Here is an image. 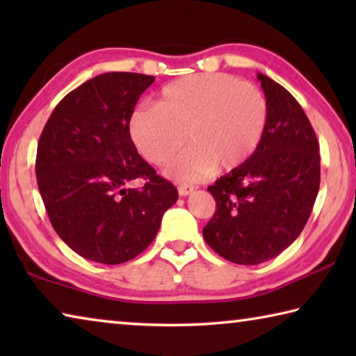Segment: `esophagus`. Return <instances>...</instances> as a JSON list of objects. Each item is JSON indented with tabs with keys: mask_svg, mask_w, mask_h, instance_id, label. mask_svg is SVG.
Listing matches in <instances>:
<instances>
[{
	"mask_svg": "<svg viewBox=\"0 0 356 356\" xmlns=\"http://www.w3.org/2000/svg\"><path fill=\"white\" fill-rule=\"evenodd\" d=\"M195 190L193 188L191 185H179V195L180 196H186V195H190V193Z\"/></svg>",
	"mask_w": 356,
	"mask_h": 356,
	"instance_id": "obj_1",
	"label": "esophagus"
}]
</instances>
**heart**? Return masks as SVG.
<instances>
[{
    "label": "heart",
    "instance_id": "b5f03b06",
    "mask_svg": "<svg viewBox=\"0 0 356 356\" xmlns=\"http://www.w3.org/2000/svg\"><path fill=\"white\" fill-rule=\"evenodd\" d=\"M268 104L261 89L229 74H196L161 89L155 106L130 118V136L144 159L165 165L184 146L190 149L168 168L172 179L193 182L215 170L234 171L261 146Z\"/></svg>",
    "mask_w": 356,
    "mask_h": 356
}]
</instances>
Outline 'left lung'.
<instances>
[{"label": "left lung", "mask_w": 356, "mask_h": 356, "mask_svg": "<svg viewBox=\"0 0 356 356\" xmlns=\"http://www.w3.org/2000/svg\"><path fill=\"white\" fill-rule=\"evenodd\" d=\"M268 122L256 154L209 186L216 209L202 229L207 245L240 265L270 261L295 242L321 186L316 131L293 95L257 74Z\"/></svg>", "instance_id": "left-lung-1"}]
</instances>
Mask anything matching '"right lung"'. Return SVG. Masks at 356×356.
Instances as JSON below:
<instances>
[{"label": "right lung", "mask_w": 356, "mask_h": 356, "mask_svg": "<svg viewBox=\"0 0 356 356\" xmlns=\"http://www.w3.org/2000/svg\"><path fill=\"white\" fill-rule=\"evenodd\" d=\"M154 76L110 72L69 92L38 143L35 177L63 242L89 261L116 265L152 243L179 193L138 154L130 118ZM143 178L141 189L127 184Z\"/></svg>", "instance_id": "1"}]
</instances>
